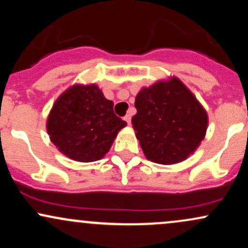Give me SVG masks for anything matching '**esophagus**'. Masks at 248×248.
<instances>
[{
	"label": "esophagus",
	"mask_w": 248,
	"mask_h": 248,
	"mask_svg": "<svg viewBox=\"0 0 248 248\" xmlns=\"http://www.w3.org/2000/svg\"><path fill=\"white\" fill-rule=\"evenodd\" d=\"M124 121H126L128 124H130V121H132V116H130V114H127L124 116Z\"/></svg>",
	"instance_id": "1"
}]
</instances>
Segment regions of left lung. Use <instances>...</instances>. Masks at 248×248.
Listing matches in <instances>:
<instances>
[{
  "instance_id": "left-lung-1",
  "label": "left lung",
  "mask_w": 248,
  "mask_h": 248,
  "mask_svg": "<svg viewBox=\"0 0 248 248\" xmlns=\"http://www.w3.org/2000/svg\"><path fill=\"white\" fill-rule=\"evenodd\" d=\"M132 124L149 161L173 164L184 161L204 139L207 114L177 78L146 87L135 99Z\"/></svg>"
}]
</instances>
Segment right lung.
Segmentation results:
<instances>
[{
    "label": "right lung",
    "mask_w": 248,
    "mask_h": 248,
    "mask_svg": "<svg viewBox=\"0 0 248 248\" xmlns=\"http://www.w3.org/2000/svg\"><path fill=\"white\" fill-rule=\"evenodd\" d=\"M96 85H75L57 99L47 119L51 141L67 157L93 162L108 153L126 126Z\"/></svg>",
    "instance_id": "right-lung-1"
}]
</instances>
